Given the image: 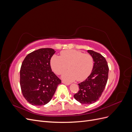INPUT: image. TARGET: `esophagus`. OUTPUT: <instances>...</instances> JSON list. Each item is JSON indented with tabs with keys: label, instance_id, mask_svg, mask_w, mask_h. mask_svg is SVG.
<instances>
[{
	"label": "esophagus",
	"instance_id": "esophagus-1",
	"mask_svg": "<svg viewBox=\"0 0 132 132\" xmlns=\"http://www.w3.org/2000/svg\"><path fill=\"white\" fill-rule=\"evenodd\" d=\"M62 82L63 83V84H65V85H69L70 84V83H69V82H65V81H62Z\"/></svg>",
	"mask_w": 132,
	"mask_h": 132
}]
</instances>
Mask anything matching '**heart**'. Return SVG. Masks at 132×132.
Masks as SVG:
<instances>
[{"label":"heart","mask_w":132,"mask_h":132,"mask_svg":"<svg viewBox=\"0 0 132 132\" xmlns=\"http://www.w3.org/2000/svg\"><path fill=\"white\" fill-rule=\"evenodd\" d=\"M50 64L52 70L57 75L64 73L62 78L70 82L76 80L83 81L91 74L94 66L93 59L90 55L84 54L77 50H67L61 52V57L54 55L51 58Z\"/></svg>","instance_id":"b5f03b06"}]
</instances>
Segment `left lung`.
<instances>
[{"label":"left lung","instance_id":"8db88e82","mask_svg":"<svg viewBox=\"0 0 132 132\" xmlns=\"http://www.w3.org/2000/svg\"><path fill=\"white\" fill-rule=\"evenodd\" d=\"M87 52L93 59V68L85 80L78 84L79 90L74 97L80 103L88 105L101 97L107 84L109 68L105 58L101 54L92 50Z\"/></svg>","mask_w":132,"mask_h":132}]
</instances>
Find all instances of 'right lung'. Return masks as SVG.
I'll return each instance as SVG.
<instances>
[{
	"instance_id": "obj_1",
	"label": "right lung",
	"mask_w": 132,
	"mask_h": 132,
	"mask_svg": "<svg viewBox=\"0 0 132 132\" xmlns=\"http://www.w3.org/2000/svg\"><path fill=\"white\" fill-rule=\"evenodd\" d=\"M55 52L52 48L39 49L27 54L22 63L20 84L23 97L31 105L48 103L61 83L50 65Z\"/></svg>"
}]
</instances>
